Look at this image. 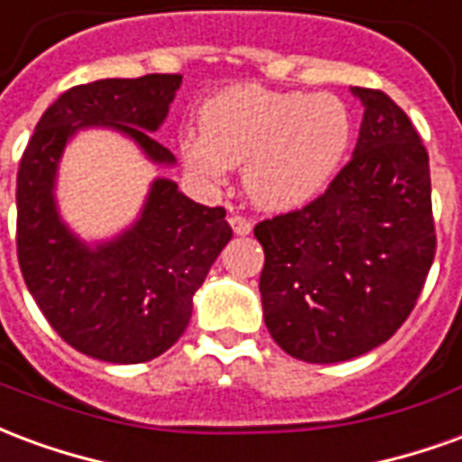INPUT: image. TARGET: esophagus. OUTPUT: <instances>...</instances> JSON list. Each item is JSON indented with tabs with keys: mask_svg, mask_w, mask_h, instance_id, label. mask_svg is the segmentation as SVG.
<instances>
[{
	"mask_svg": "<svg viewBox=\"0 0 462 462\" xmlns=\"http://www.w3.org/2000/svg\"><path fill=\"white\" fill-rule=\"evenodd\" d=\"M230 227L235 230V235H250L252 232V222L240 217V215H232L230 217Z\"/></svg>",
	"mask_w": 462,
	"mask_h": 462,
	"instance_id": "1",
	"label": "esophagus"
}]
</instances>
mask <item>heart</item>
<instances>
[{
	"label": "heart",
	"instance_id": "obj_1",
	"mask_svg": "<svg viewBox=\"0 0 462 462\" xmlns=\"http://www.w3.org/2000/svg\"><path fill=\"white\" fill-rule=\"evenodd\" d=\"M202 133H185V168L220 182L242 165V190L257 208L297 210L317 200L339 175L354 141V118L334 94L235 86L200 114Z\"/></svg>",
	"mask_w": 462,
	"mask_h": 462
}]
</instances>
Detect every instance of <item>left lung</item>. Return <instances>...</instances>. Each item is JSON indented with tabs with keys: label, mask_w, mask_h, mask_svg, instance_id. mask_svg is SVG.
<instances>
[{
	"label": "left lung",
	"mask_w": 462,
	"mask_h": 462,
	"mask_svg": "<svg viewBox=\"0 0 462 462\" xmlns=\"http://www.w3.org/2000/svg\"><path fill=\"white\" fill-rule=\"evenodd\" d=\"M351 94L364 106L351 161L321 198L254 227L264 324L310 364L348 361L391 339L436 254L426 145L383 91Z\"/></svg>",
	"instance_id": "left-lung-1"
}]
</instances>
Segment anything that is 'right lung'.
I'll return each mask as SVG.
<instances>
[{
  "instance_id": "add662e5",
  "label": "right lung",
  "mask_w": 462,
  "mask_h": 462,
  "mask_svg": "<svg viewBox=\"0 0 462 462\" xmlns=\"http://www.w3.org/2000/svg\"><path fill=\"white\" fill-rule=\"evenodd\" d=\"M182 76L101 79L74 86L36 123L16 172V254L32 297L59 337L86 356L141 364L180 339L192 294L232 240L222 208H205L155 178L138 217L114 237L88 242L56 200L66 145L86 128H108L162 168L175 155L152 138Z\"/></svg>"
}]
</instances>
